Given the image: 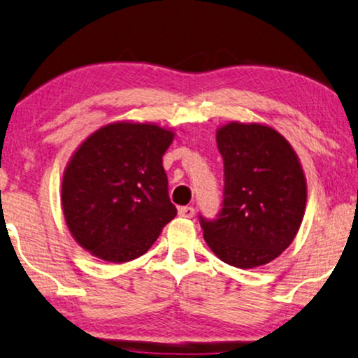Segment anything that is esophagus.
Returning <instances> with one entry per match:
<instances>
[{
    "label": "esophagus",
    "instance_id": "esophagus-1",
    "mask_svg": "<svg viewBox=\"0 0 358 358\" xmlns=\"http://www.w3.org/2000/svg\"><path fill=\"white\" fill-rule=\"evenodd\" d=\"M178 216H182V218H193L194 210L192 206H182L178 208Z\"/></svg>",
    "mask_w": 358,
    "mask_h": 358
}]
</instances>
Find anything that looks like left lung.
I'll return each instance as SVG.
<instances>
[{"label":"left lung","mask_w":358,"mask_h":358,"mask_svg":"<svg viewBox=\"0 0 358 358\" xmlns=\"http://www.w3.org/2000/svg\"><path fill=\"white\" fill-rule=\"evenodd\" d=\"M224 164L218 218L200 216L203 238L226 264L252 269L274 261L299 231L307 183L299 157L273 127L229 122L216 130Z\"/></svg>","instance_id":"left-lung-1"}]
</instances>
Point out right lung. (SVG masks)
<instances>
[{
    "label": "right lung",
    "instance_id": "add662e5",
    "mask_svg": "<svg viewBox=\"0 0 358 358\" xmlns=\"http://www.w3.org/2000/svg\"><path fill=\"white\" fill-rule=\"evenodd\" d=\"M171 129L122 120L78 147L62 176L61 205L72 238L107 262L145 255L176 216L164 170Z\"/></svg>",
    "mask_w": 358,
    "mask_h": 358
}]
</instances>
